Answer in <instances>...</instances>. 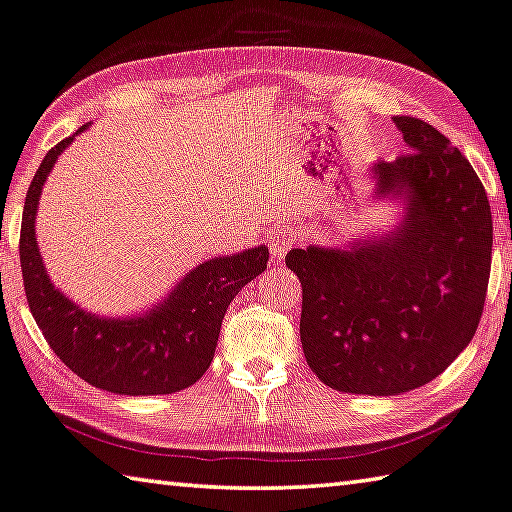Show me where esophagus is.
I'll list each match as a JSON object with an SVG mask.
<instances>
[{"label": "esophagus", "mask_w": 512, "mask_h": 512, "mask_svg": "<svg viewBox=\"0 0 512 512\" xmlns=\"http://www.w3.org/2000/svg\"><path fill=\"white\" fill-rule=\"evenodd\" d=\"M295 242H297V231L292 229V226H283V229L274 231L270 238V251H272L274 261L281 263L283 258H286L288 251L295 247Z\"/></svg>", "instance_id": "34e87169"}]
</instances>
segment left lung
<instances>
[{
    "instance_id": "left-lung-1",
    "label": "left lung",
    "mask_w": 512,
    "mask_h": 512,
    "mask_svg": "<svg viewBox=\"0 0 512 512\" xmlns=\"http://www.w3.org/2000/svg\"><path fill=\"white\" fill-rule=\"evenodd\" d=\"M410 152L376 163L379 195L408 197L395 233L351 249H292L301 281V347L317 379L388 397L454 363L481 322L492 213L474 167L420 117L397 115Z\"/></svg>"
}]
</instances>
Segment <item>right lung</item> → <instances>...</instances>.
Masks as SVG:
<instances>
[{
  "instance_id": "obj_1",
  "label": "right lung",
  "mask_w": 512,
  "mask_h": 512,
  "mask_svg": "<svg viewBox=\"0 0 512 512\" xmlns=\"http://www.w3.org/2000/svg\"><path fill=\"white\" fill-rule=\"evenodd\" d=\"M88 129V124L77 131ZM74 136L47 152L22 211L20 265L33 320L54 354L99 390L115 395H172L201 379L211 365L224 313L251 279L267 270L265 245L197 265L154 311L108 320L63 297L40 258L36 213L43 183Z\"/></svg>"
}]
</instances>
